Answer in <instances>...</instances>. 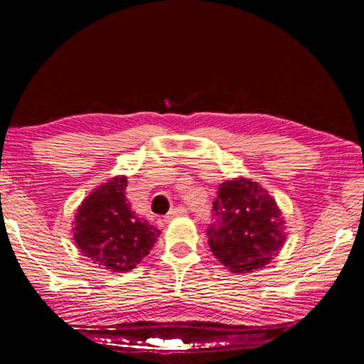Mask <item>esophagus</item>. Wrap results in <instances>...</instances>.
Segmentation results:
<instances>
[{"label": "esophagus", "mask_w": 364, "mask_h": 364, "mask_svg": "<svg viewBox=\"0 0 364 364\" xmlns=\"http://www.w3.org/2000/svg\"><path fill=\"white\" fill-rule=\"evenodd\" d=\"M188 213V210H186V207L184 205H178V207H175V208H171V210L165 215V221H170V220H173L175 217H183V215H186Z\"/></svg>", "instance_id": "1"}]
</instances>
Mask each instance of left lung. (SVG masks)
<instances>
[{"instance_id": "obj_1", "label": "left lung", "mask_w": 364, "mask_h": 364, "mask_svg": "<svg viewBox=\"0 0 364 364\" xmlns=\"http://www.w3.org/2000/svg\"><path fill=\"white\" fill-rule=\"evenodd\" d=\"M207 228L208 247L232 273H250L279 254L284 217L276 200L247 178L220 184Z\"/></svg>"}]
</instances>
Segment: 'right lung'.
<instances>
[{
	"label": "right lung",
	"instance_id": "obj_1",
	"mask_svg": "<svg viewBox=\"0 0 364 364\" xmlns=\"http://www.w3.org/2000/svg\"><path fill=\"white\" fill-rule=\"evenodd\" d=\"M127 176H114L78 207L73 239L83 257L110 269L130 271L149 254L160 231L132 210L125 197Z\"/></svg>",
	"mask_w": 364,
	"mask_h": 364
}]
</instances>
